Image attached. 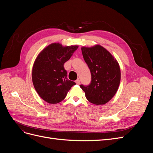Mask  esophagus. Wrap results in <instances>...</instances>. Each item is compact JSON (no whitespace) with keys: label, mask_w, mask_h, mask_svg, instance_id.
I'll return each mask as SVG.
<instances>
[{"label":"esophagus","mask_w":153,"mask_h":153,"mask_svg":"<svg viewBox=\"0 0 153 153\" xmlns=\"http://www.w3.org/2000/svg\"><path fill=\"white\" fill-rule=\"evenodd\" d=\"M75 82H76V84L77 85H79L80 83V81L79 79H77V80L75 81Z\"/></svg>","instance_id":"obj_1"}]
</instances>
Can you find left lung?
Instances as JSON below:
<instances>
[{"instance_id":"obj_1","label":"left lung","mask_w":153,"mask_h":153,"mask_svg":"<svg viewBox=\"0 0 153 153\" xmlns=\"http://www.w3.org/2000/svg\"><path fill=\"white\" fill-rule=\"evenodd\" d=\"M91 73L89 85H80L86 98L94 105H105L116 94L121 82L119 64L108 51L100 45L81 48Z\"/></svg>"}]
</instances>
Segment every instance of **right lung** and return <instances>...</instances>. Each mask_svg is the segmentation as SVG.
I'll use <instances>...</instances> for the list:
<instances>
[{"instance_id":"obj_1","label":"right lung","mask_w":153,"mask_h":153,"mask_svg":"<svg viewBox=\"0 0 153 153\" xmlns=\"http://www.w3.org/2000/svg\"><path fill=\"white\" fill-rule=\"evenodd\" d=\"M78 48L77 45L62 46L59 43H53L37 56L32 70V83L36 92L46 102H61L76 84L67 78L64 64Z\"/></svg>"}]
</instances>
